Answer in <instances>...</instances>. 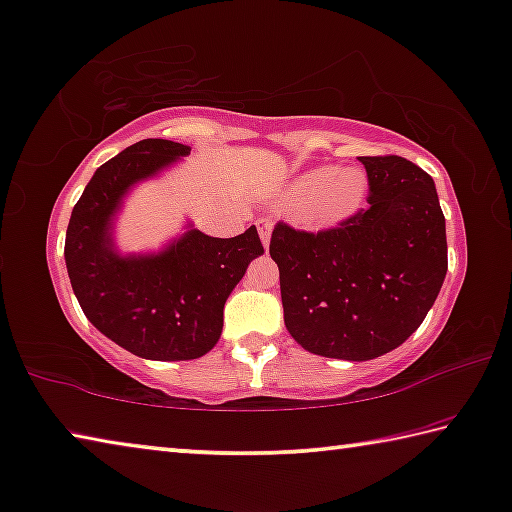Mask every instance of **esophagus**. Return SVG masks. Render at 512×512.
I'll use <instances>...</instances> for the list:
<instances>
[{
    "instance_id": "1",
    "label": "esophagus",
    "mask_w": 512,
    "mask_h": 512,
    "mask_svg": "<svg viewBox=\"0 0 512 512\" xmlns=\"http://www.w3.org/2000/svg\"><path fill=\"white\" fill-rule=\"evenodd\" d=\"M255 225H257L259 239H262L264 248H269V239H271V220H269V218H259Z\"/></svg>"
}]
</instances>
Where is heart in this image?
I'll list each match as a JSON object with an SVG mask.
<instances>
[{
    "mask_svg": "<svg viewBox=\"0 0 512 512\" xmlns=\"http://www.w3.org/2000/svg\"><path fill=\"white\" fill-rule=\"evenodd\" d=\"M368 190L363 167H315L289 183L285 202L299 207L301 218L312 225H335L363 209Z\"/></svg>",
    "mask_w": 512,
    "mask_h": 512,
    "instance_id": "heart-1",
    "label": "heart"
}]
</instances>
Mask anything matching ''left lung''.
<instances>
[{
  "mask_svg": "<svg viewBox=\"0 0 512 512\" xmlns=\"http://www.w3.org/2000/svg\"><path fill=\"white\" fill-rule=\"evenodd\" d=\"M368 209L338 227L278 223L285 326L310 354L370 361L400 347L437 301L448 271L446 218L434 181L402 156H361Z\"/></svg>",
  "mask_w": 512,
  "mask_h": 512,
  "instance_id": "8db88e82",
  "label": "left lung"
}]
</instances>
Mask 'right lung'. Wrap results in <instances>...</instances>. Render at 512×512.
Returning <instances> with one entry per match:
<instances>
[{"label": "right lung", "mask_w": 512, "mask_h": 512, "mask_svg": "<svg viewBox=\"0 0 512 512\" xmlns=\"http://www.w3.org/2000/svg\"><path fill=\"white\" fill-rule=\"evenodd\" d=\"M188 154L172 140L131 144L94 172L66 230V269L82 312L105 338L149 361L211 352L227 296L264 253L255 225L216 239L190 223L158 253H119L114 220L124 197Z\"/></svg>", "instance_id": "right-lung-1"}]
</instances>
